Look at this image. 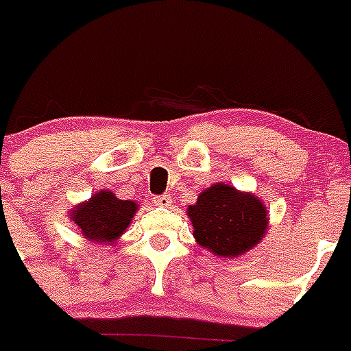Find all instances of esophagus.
<instances>
[{
	"label": "esophagus",
	"mask_w": 351,
	"mask_h": 351,
	"mask_svg": "<svg viewBox=\"0 0 351 351\" xmlns=\"http://www.w3.org/2000/svg\"><path fill=\"white\" fill-rule=\"evenodd\" d=\"M154 205H158V207H170L172 205V198L170 195H160V197H154Z\"/></svg>",
	"instance_id": "esophagus-1"
}]
</instances>
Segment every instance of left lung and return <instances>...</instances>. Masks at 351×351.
I'll return each mask as SVG.
<instances>
[{
    "label": "left lung",
    "mask_w": 351,
    "mask_h": 351,
    "mask_svg": "<svg viewBox=\"0 0 351 351\" xmlns=\"http://www.w3.org/2000/svg\"><path fill=\"white\" fill-rule=\"evenodd\" d=\"M193 237L215 256L237 257L261 242L268 230L266 207L256 195L217 182L188 207Z\"/></svg>",
    "instance_id": "left-lung-1"
}]
</instances>
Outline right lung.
Listing matches in <instances>:
<instances>
[{
  "instance_id": "right-lung-1",
  "label": "right lung",
  "mask_w": 351,
  "mask_h": 351,
  "mask_svg": "<svg viewBox=\"0 0 351 351\" xmlns=\"http://www.w3.org/2000/svg\"><path fill=\"white\" fill-rule=\"evenodd\" d=\"M137 210L132 200H120L112 191L101 189L78 207L71 210V221L80 228V233L88 242L109 243L117 242L125 233Z\"/></svg>"
}]
</instances>
